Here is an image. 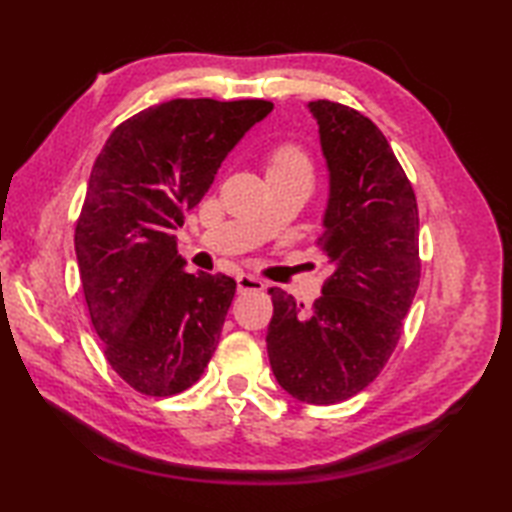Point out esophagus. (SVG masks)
<instances>
[{
  "instance_id": "esophagus-1",
  "label": "esophagus",
  "mask_w": 512,
  "mask_h": 512,
  "mask_svg": "<svg viewBox=\"0 0 512 512\" xmlns=\"http://www.w3.org/2000/svg\"><path fill=\"white\" fill-rule=\"evenodd\" d=\"M237 288L239 292H248V290H264V281L255 277V275H237Z\"/></svg>"
}]
</instances>
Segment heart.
Returning a JSON list of instances; mask_svg holds the SVG:
<instances>
[{"instance_id": "1", "label": "heart", "mask_w": 512, "mask_h": 512, "mask_svg": "<svg viewBox=\"0 0 512 512\" xmlns=\"http://www.w3.org/2000/svg\"><path fill=\"white\" fill-rule=\"evenodd\" d=\"M310 173V160L299 145L284 143L277 145L268 156V173Z\"/></svg>"}]
</instances>
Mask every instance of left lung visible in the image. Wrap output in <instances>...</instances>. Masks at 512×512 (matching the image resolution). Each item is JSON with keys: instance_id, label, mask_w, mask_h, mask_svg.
Masks as SVG:
<instances>
[{"instance_id": "obj_1", "label": "left lung", "mask_w": 512, "mask_h": 512, "mask_svg": "<svg viewBox=\"0 0 512 512\" xmlns=\"http://www.w3.org/2000/svg\"><path fill=\"white\" fill-rule=\"evenodd\" d=\"M330 195L319 246L334 273L310 310L270 288L266 345L277 383L308 405L356 396L400 339L420 284L418 204L383 132L361 112L312 101Z\"/></svg>"}]
</instances>
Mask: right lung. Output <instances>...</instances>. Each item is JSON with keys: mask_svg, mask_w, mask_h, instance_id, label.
Wrapping results in <instances>:
<instances>
[{"mask_svg": "<svg viewBox=\"0 0 512 512\" xmlns=\"http://www.w3.org/2000/svg\"><path fill=\"white\" fill-rule=\"evenodd\" d=\"M270 112L259 99L167 101L118 125L94 162L76 262L107 363L140 394H180L211 361L237 284L184 273L173 231Z\"/></svg>", "mask_w": 512, "mask_h": 512, "instance_id": "add662e5", "label": "right lung"}]
</instances>
